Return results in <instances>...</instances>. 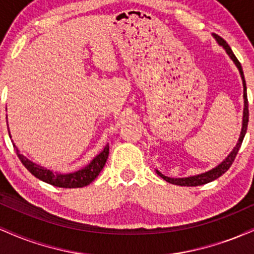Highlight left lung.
<instances>
[{
    "label": "left lung",
    "mask_w": 254,
    "mask_h": 254,
    "mask_svg": "<svg viewBox=\"0 0 254 254\" xmlns=\"http://www.w3.org/2000/svg\"><path fill=\"white\" fill-rule=\"evenodd\" d=\"M212 37L215 38L217 44L226 50L227 55L230 57V60L234 62L235 65H237L239 72H240V76L241 80H243V86H244V112H243V127H241V132L240 136H239V139L235 144V147L233 148L232 151L227 155L226 159L223 160L221 164H218L216 167L211 168L210 171L208 172H204V173L197 174V176H191V177H186V178H170V177H166L161 172H159L156 170V173L159 174L162 179L166 180L167 183L170 184H174V185H180V186H199V185H204V184H208L212 182V180L217 179L222 176L223 173H226L227 171L229 170V167L232 166L233 161H234L235 156H237L239 149H240L241 143H243V139L245 135H246V130H247V124H249V101H247V89H246V82H245V76H244V71L243 68H241V64L238 61V58L235 57V55L233 54L232 49L229 48L228 44L226 43V40L222 39L220 36L217 34L212 33Z\"/></svg>",
    "instance_id": "1"
}]
</instances>
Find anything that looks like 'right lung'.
Segmentation results:
<instances>
[{
	"label": "right lung",
	"instance_id": "right-lung-1",
	"mask_svg": "<svg viewBox=\"0 0 254 254\" xmlns=\"http://www.w3.org/2000/svg\"><path fill=\"white\" fill-rule=\"evenodd\" d=\"M8 132H9V137H11L9 129H8ZM13 145L14 148H15L16 155L20 159V161L22 162V165H24L34 177L38 178L39 180H42L44 183H48L50 184V185L64 189H76L89 185V184L99 176V173H100L101 170L104 168L105 164H106L107 157H109V144H106V147H105L88 165L84 166L83 168H81V170L78 171L71 172V173H60V172H54L49 170V168L43 167V166L37 165L36 162L31 161L30 159H27V157L20 153V150L17 149V147L14 142Z\"/></svg>",
	"mask_w": 254,
	"mask_h": 254
}]
</instances>
